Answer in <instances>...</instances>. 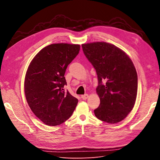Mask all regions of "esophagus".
Segmentation results:
<instances>
[{
  "mask_svg": "<svg viewBox=\"0 0 160 160\" xmlns=\"http://www.w3.org/2000/svg\"><path fill=\"white\" fill-rule=\"evenodd\" d=\"M89 98V95H88V94H85V95H81V98L83 99V100H85V99H87Z\"/></svg>",
  "mask_w": 160,
  "mask_h": 160,
  "instance_id": "esophagus-1",
  "label": "esophagus"
}]
</instances>
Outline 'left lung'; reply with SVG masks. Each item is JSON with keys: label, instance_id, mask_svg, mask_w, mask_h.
Here are the masks:
<instances>
[{"label": "left lung", "instance_id": "obj_1", "mask_svg": "<svg viewBox=\"0 0 160 160\" xmlns=\"http://www.w3.org/2000/svg\"><path fill=\"white\" fill-rule=\"evenodd\" d=\"M85 55L96 70L100 105L97 118L110 124L123 120L134 107L138 75L132 59L120 48L105 42L82 44Z\"/></svg>", "mask_w": 160, "mask_h": 160}]
</instances>
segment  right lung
<instances>
[{
    "label": "right lung",
    "instance_id": "right-lung-1",
    "mask_svg": "<svg viewBox=\"0 0 160 160\" xmlns=\"http://www.w3.org/2000/svg\"><path fill=\"white\" fill-rule=\"evenodd\" d=\"M80 45L55 43L42 49L34 57L26 72L24 89L33 113L49 126L68 119L78 99L63 89L67 66L78 55Z\"/></svg>",
    "mask_w": 160,
    "mask_h": 160
}]
</instances>
